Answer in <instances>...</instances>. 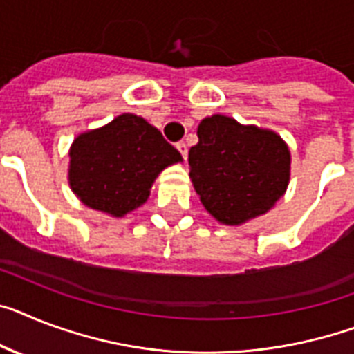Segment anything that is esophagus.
Instances as JSON below:
<instances>
[{"label":"esophagus","instance_id":"1","mask_svg":"<svg viewBox=\"0 0 354 354\" xmlns=\"http://www.w3.org/2000/svg\"><path fill=\"white\" fill-rule=\"evenodd\" d=\"M177 150L180 151V156H183V159L186 160V156H188V146L184 145V142H179V145H177Z\"/></svg>","mask_w":354,"mask_h":354}]
</instances>
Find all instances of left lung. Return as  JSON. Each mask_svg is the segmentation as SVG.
Wrapping results in <instances>:
<instances>
[{
    "label": "left lung",
    "mask_w": 354,
    "mask_h": 354,
    "mask_svg": "<svg viewBox=\"0 0 354 354\" xmlns=\"http://www.w3.org/2000/svg\"><path fill=\"white\" fill-rule=\"evenodd\" d=\"M197 137L188 153L189 179L215 221L246 224L286 194L291 151L277 131L213 113L198 122Z\"/></svg>",
    "instance_id": "1"
}]
</instances>
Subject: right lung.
<instances>
[{
    "label": "right lung",
    "mask_w": 354,
    "mask_h": 354,
    "mask_svg": "<svg viewBox=\"0 0 354 354\" xmlns=\"http://www.w3.org/2000/svg\"><path fill=\"white\" fill-rule=\"evenodd\" d=\"M68 184L90 209L121 218L141 208L165 168L183 156L146 119L121 113L79 133L68 150Z\"/></svg>",
    "instance_id": "add662e5"
}]
</instances>
